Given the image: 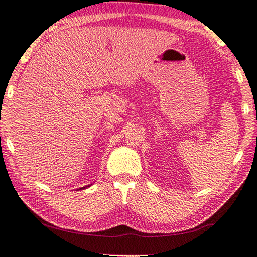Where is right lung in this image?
I'll return each mask as SVG.
<instances>
[{
	"label": "right lung",
	"instance_id": "obj_1",
	"mask_svg": "<svg viewBox=\"0 0 257 257\" xmlns=\"http://www.w3.org/2000/svg\"><path fill=\"white\" fill-rule=\"evenodd\" d=\"M91 184H88V185H86V187H83V188H80V189H78V190H81V189H87V188H89Z\"/></svg>",
	"mask_w": 257,
	"mask_h": 257
}]
</instances>
